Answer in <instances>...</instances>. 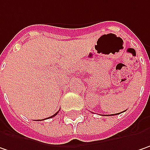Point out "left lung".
I'll return each mask as SVG.
<instances>
[{
	"label": "left lung",
	"instance_id": "left-lung-1",
	"mask_svg": "<svg viewBox=\"0 0 150 150\" xmlns=\"http://www.w3.org/2000/svg\"><path fill=\"white\" fill-rule=\"evenodd\" d=\"M117 114H119V113H116V115H117ZM114 115H115V114H114Z\"/></svg>",
	"mask_w": 150,
	"mask_h": 150
}]
</instances>
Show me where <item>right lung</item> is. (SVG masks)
Segmentation results:
<instances>
[{
  "label": "right lung",
  "instance_id": "1",
  "mask_svg": "<svg viewBox=\"0 0 150 150\" xmlns=\"http://www.w3.org/2000/svg\"><path fill=\"white\" fill-rule=\"evenodd\" d=\"M58 112H56L55 114H54V115H53V116H51V117H50V118H51V117H54V116H56V115H57V114H58ZM49 117H48V118H49Z\"/></svg>",
  "mask_w": 150,
  "mask_h": 150
}]
</instances>
